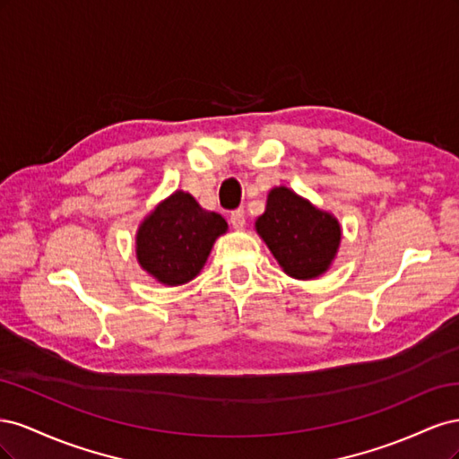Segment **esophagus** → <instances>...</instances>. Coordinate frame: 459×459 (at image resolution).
<instances>
[{"instance_id":"esophagus-1","label":"esophagus","mask_w":459,"mask_h":459,"mask_svg":"<svg viewBox=\"0 0 459 459\" xmlns=\"http://www.w3.org/2000/svg\"><path fill=\"white\" fill-rule=\"evenodd\" d=\"M230 224L233 226V230H243L247 224V218H245V211L243 208H238V211H233L230 214Z\"/></svg>"}]
</instances>
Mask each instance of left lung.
<instances>
[{
	"instance_id": "1",
	"label": "left lung",
	"mask_w": 459,
	"mask_h": 459,
	"mask_svg": "<svg viewBox=\"0 0 459 459\" xmlns=\"http://www.w3.org/2000/svg\"><path fill=\"white\" fill-rule=\"evenodd\" d=\"M281 270L295 280H316L337 258L342 230L339 220L285 186L268 191L266 211L255 221Z\"/></svg>"
}]
</instances>
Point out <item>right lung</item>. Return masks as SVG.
Segmentation results:
<instances>
[{
	"mask_svg": "<svg viewBox=\"0 0 459 459\" xmlns=\"http://www.w3.org/2000/svg\"><path fill=\"white\" fill-rule=\"evenodd\" d=\"M228 221L204 211L187 191L176 189L142 220L135 231V258L152 280L178 287L201 273Z\"/></svg>",
	"mask_w": 459,
	"mask_h": 459,
	"instance_id": "add662e5",
	"label": "right lung"
}]
</instances>
